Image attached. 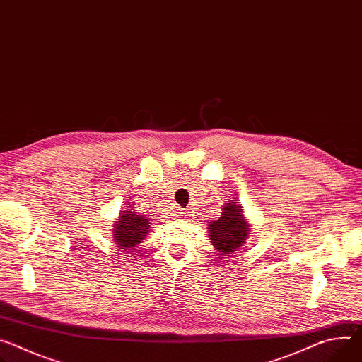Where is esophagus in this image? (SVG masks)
I'll use <instances>...</instances> for the list:
<instances>
[{"label":"esophagus","instance_id":"34e87169","mask_svg":"<svg viewBox=\"0 0 362 362\" xmlns=\"http://www.w3.org/2000/svg\"><path fill=\"white\" fill-rule=\"evenodd\" d=\"M180 214H182V216H185V218H189V216H192V211H182Z\"/></svg>","mask_w":362,"mask_h":362}]
</instances>
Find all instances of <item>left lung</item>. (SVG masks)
Returning <instances> with one entry per match:
<instances>
[{
    "mask_svg": "<svg viewBox=\"0 0 362 362\" xmlns=\"http://www.w3.org/2000/svg\"><path fill=\"white\" fill-rule=\"evenodd\" d=\"M208 234L221 255L238 251L250 234V225L244 218L240 204L231 202L225 205L219 219L208 225Z\"/></svg>",
    "mask_w": 362,
    "mask_h": 362,
    "instance_id": "1",
    "label": "left lung"
}]
</instances>
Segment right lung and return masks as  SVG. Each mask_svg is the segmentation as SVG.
I'll use <instances>...</instances> for the list:
<instances>
[{
  "label": "right lung",
  "instance_id": "obj_1",
  "mask_svg": "<svg viewBox=\"0 0 362 362\" xmlns=\"http://www.w3.org/2000/svg\"><path fill=\"white\" fill-rule=\"evenodd\" d=\"M150 226L148 218L137 215L134 211H122L114 223L115 244L122 250L134 248L146 238Z\"/></svg>",
  "mask_w": 362,
  "mask_h": 362
}]
</instances>
